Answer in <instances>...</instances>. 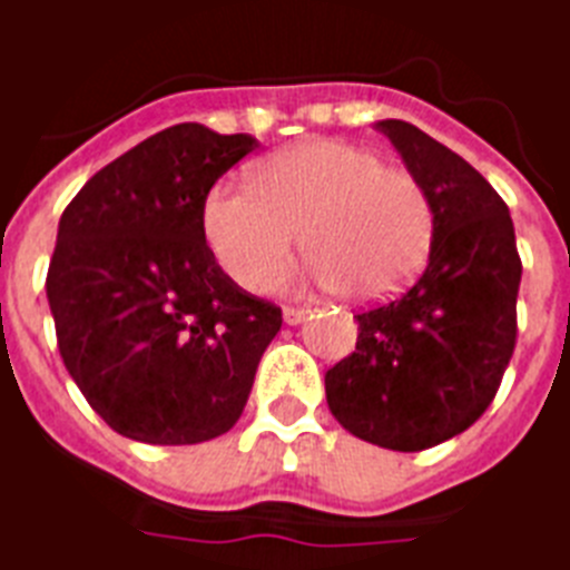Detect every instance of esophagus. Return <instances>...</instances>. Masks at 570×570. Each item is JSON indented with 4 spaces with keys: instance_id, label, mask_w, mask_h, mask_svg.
<instances>
[{
    "instance_id": "obj_1",
    "label": "esophagus",
    "mask_w": 570,
    "mask_h": 570,
    "mask_svg": "<svg viewBox=\"0 0 570 570\" xmlns=\"http://www.w3.org/2000/svg\"><path fill=\"white\" fill-rule=\"evenodd\" d=\"M308 312H312V308L285 306V308H282V317H285V324H299V321H306Z\"/></svg>"
}]
</instances>
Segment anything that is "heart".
<instances>
[{
  "label": "heart",
  "instance_id": "obj_1",
  "mask_svg": "<svg viewBox=\"0 0 570 570\" xmlns=\"http://www.w3.org/2000/svg\"><path fill=\"white\" fill-rule=\"evenodd\" d=\"M299 228L317 279L377 303L425 267L434 205L413 171L338 139L276 151L255 169V187L223 184L205 202L207 246L244 288H264L288 264Z\"/></svg>",
  "mask_w": 570,
  "mask_h": 570
}]
</instances>
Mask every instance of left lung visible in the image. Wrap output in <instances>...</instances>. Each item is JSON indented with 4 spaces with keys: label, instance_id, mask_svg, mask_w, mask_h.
<instances>
[{
    "label": "left lung",
    "instance_id": "obj_1",
    "mask_svg": "<svg viewBox=\"0 0 570 570\" xmlns=\"http://www.w3.org/2000/svg\"><path fill=\"white\" fill-rule=\"evenodd\" d=\"M401 160L434 205V244L416 285L360 312L354 354L324 377L338 425L392 452L452 440L491 407L518 342L520 255L500 193L422 134L386 118Z\"/></svg>",
    "mask_w": 570,
    "mask_h": 570
}]
</instances>
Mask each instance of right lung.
I'll return each instance as SVG.
<instances>
[{
    "instance_id": "right-lung-1",
    "label": "right lung",
    "mask_w": 570,
    "mask_h": 570,
    "mask_svg": "<svg viewBox=\"0 0 570 570\" xmlns=\"http://www.w3.org/2000/svg\"><path fill=\"white\" fill-rule=\"evenodd\" d=\"M255 148L249 134L175 125L104 166L61 214L47 271L59 354L121 436L205 443L244 413L282 308L216 264L205 202Z\"/></svg>"
}]
</instances>
